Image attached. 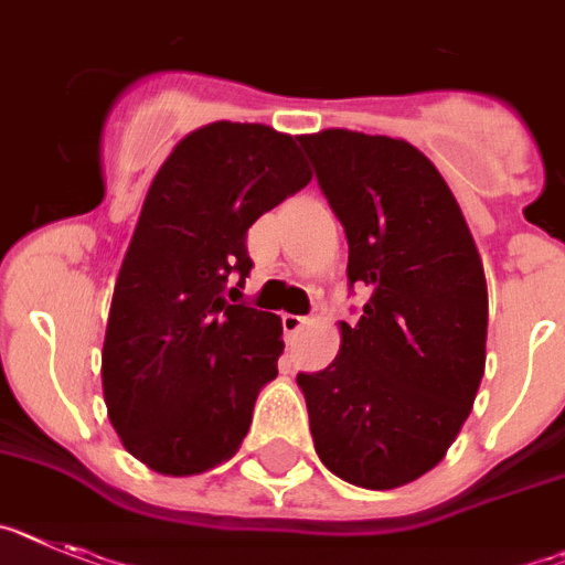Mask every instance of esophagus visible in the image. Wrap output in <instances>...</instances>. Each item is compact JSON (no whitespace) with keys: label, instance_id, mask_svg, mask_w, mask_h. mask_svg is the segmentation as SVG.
I'll return each instance as SVG.
<instances>
[{"label":"esophagus","instance_id":"1","mask_svg":"<svg viewBox=\"0 0 565 565\" xmlns=\"http://www.w3.org/2000/svg\"><path fill=\"white\" fill-rule=\"evenodd\" d=\"M281 323H284V335L296 338L298 332H301L303 327L310 323V318H307V316H292V312H284Z\"/></svg>","mask_w":565,"mask_h":565}]
</instances>
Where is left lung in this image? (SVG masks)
<instances>
[{"instance_id":"8db88e82","label":"left lung","mask_w":565,"mask_h":565,"mask_svg":"<svg viewBox=\"0 0 565 565\" xmlns=\"http://www.w3.org/2000/svg\"><path fill=\"white\" fill-rule=\"evenodd\" d=\"M370 287L341 350L298 375L321 463L347 483L398 489L440 463L487 370L489 292L472 230L438 167L390 136H298Z\"/></svg>"}]
</instances>
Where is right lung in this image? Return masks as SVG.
Instances as JSON below:
<instances>
[{"label": "right lung", "instance_id": "right-lung-1", "mask_svg": "<svg viewBox=\"0 0 565 565\" xmlns=\"http://www.w3.org/2000/svg\"><path fill=\"white\" fill-rule=\"evenodd\" d=\"M310 181L298 136L247 121L188 134L150 181L113 287L102 392L121 446L153 472L188 478L238 452L284 330L230 303L233 284L253 267L255 218Z\"/></svg>", "mask_w": 565, "mask_h": 565}]
</instances>
